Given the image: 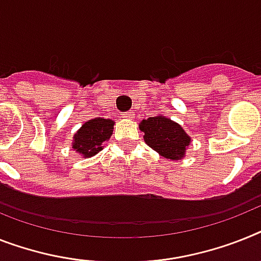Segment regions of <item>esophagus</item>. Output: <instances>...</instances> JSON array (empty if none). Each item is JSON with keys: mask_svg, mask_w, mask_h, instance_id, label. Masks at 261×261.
Wrapping results in <instances>:
<instances>
[{"mask_svg": "<svg viewBox=\"0 0 261 261\" xmlns=\"http://www.w3.org/2000/svg\"><path fill=\"white\" fill-rule=\"evenodd\" d=\"M122 117H123L124 119H133V118H134V114H133V113H124Z\"/></svg>", "mask_w": 261, "mask_h": 261, "instance_id": "34e87169", "label": "esophagus"}]
</instances>
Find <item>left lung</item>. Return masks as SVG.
Segmentation results:
<instances>
[{"label":"left lung","instance_id":"1","mask_svg":"<svg viewBox=\"0 0 261 261\" xmlns=\"http://www.w3.org/2000/svg\"><path fill=\"white\" fill-rule=\"evenodd\" d=\"M139 128L144 133V142L166 159H181L191 143V138L186 134L183 127L163 115L143 119Z\"/></svg>","mask_w":261,"mask_h":261}]
</instances>
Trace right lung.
Listing matches in <instances>:
<instances>
[{"label":"right lung","mask_w":261,"mask_h":261,"mask_svg":"<svg viewBox=\"0 0 261 261\" xmlns=\"http://www.w3.org/2000/svg\"><path fill=\"white\" fill-rule=\"evenodd\" d=\"M114 120L105 118H94L83 123L73 138V148L82 156L89 158L98 154L103 143L113 134Z\"/></svg>","instance_id":"1"}]
</instances>
